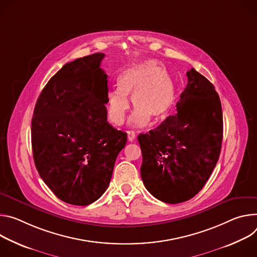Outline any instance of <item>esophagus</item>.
Wrapping results in <instances>:
<instances>
[{
    "label": "esophagus",
    "instance_id": "1",
    "mask_svg": "<svg viewBox=\"0 0 257 257\" xmlns=\"http://www.w3.org/2000/svg\"><path fill=\"white\" fill-rule=\"evenodd\" d=\"M127 139H128L130 142H134V141L136 140V134H135L134 132L128 131V132H127Z\"/></svg>",
    "mask_w": 257,
    "mask_h": 257
}]
</instances>
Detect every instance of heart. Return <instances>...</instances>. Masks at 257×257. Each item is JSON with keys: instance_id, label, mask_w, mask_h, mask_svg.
Listing matches in <instances>:
<instances>
[{"instance_id": "b5f03b06", "label": "heart", "mask_w": 257, "mask_h": 257, "mask_svg": "<svg viewBox=\"0 0 257 257\" xmlns=\"http://www.w3.org/2000/svg\"><path fill=\"white\" fill-rule=\"evenodd\" d=\"M118 89L111 90L106 98V115L110 122L121 125L130 110L131 97L136 108L131 123L142 127L154 121L164 119L175 100L172 79L162 70L156 60H147L125 70L117 79Z\"/></svg>"}]
</instances>
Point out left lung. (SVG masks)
Here are the masks:
<instances>
[{
  "mask_svg": "<svg viewBox=\"0 0 257 257\" xmlns=\"http://www.w3.org/2000/svg\"><path fill=\"white\" fill-rule=\"evenodd\" d=\"M187 76L176 115L138 137L141 178L155 198L170 204L189 200L204 187L222 141L221 104L213 84L194 68Z\"/></svg>",
  "mask_w": 257,
  "mask_h": 257,
  "instance_id": "obj_1",
  "label": "left lung"
}]
</instances>
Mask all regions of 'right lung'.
I'll use <instances>...</instances> for the list:
<instances>
[{
  "instance_id": "obj_1",
  "label": "right lung",
  "mask_w": 257,
  "mask_h": 257,
  "mask_svg": "<svg viewBox=\"0 0 257 257\" xmlns=\"http://www.w3.org/2000/svg\"><path fill=\"white\" fill-rule=\"evenodd\" d=\"M104 56L66 63L48 81L34 111L36 167L51 191L72 205H89L103 195L127 140L107 121Z\"/></svg>"
}]
</instances>
